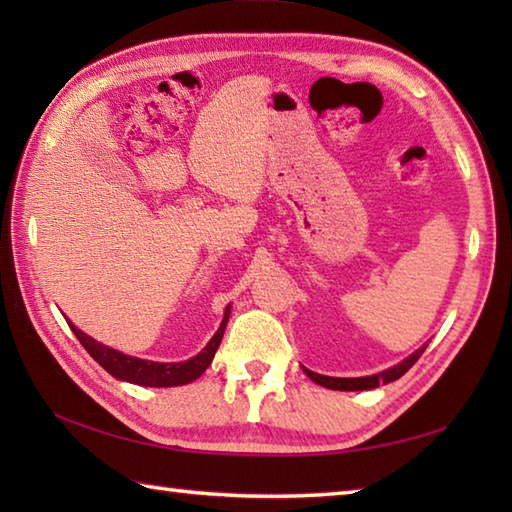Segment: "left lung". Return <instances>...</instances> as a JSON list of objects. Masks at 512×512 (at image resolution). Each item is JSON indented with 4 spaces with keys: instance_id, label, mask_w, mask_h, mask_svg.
<instances>
[{
    "instance_id": "obj_1",
    "label": "left lung",
    "mask_w": 512,
    "mask_h": 512,
    "mask_svg": "<svg viewBox=\"0 0 512 512\" xmlns=\"http://www.w3.org/2000/svg\"><path fill=\"white\" fill-rule=\"evenodd\" d=\"M422 345L420 350L413 352L409 358H405V361L385 369V372H378L374 376H361V378H334V376H323V374H317V372H310V369L303 367V372H306L310 376V380H314V383L321 385V387H328V389H339V391H363V389H376L380 385H387L391 383V380H398L402 374L409 372L411 365L418 361V358L422 356L424 352Z\"/></svg>"
}]
</instances>
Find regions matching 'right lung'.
Listing matches in <instances>:
<instances>
[{"label": "right lung", "mask_w": 512, "mask_h": 512, "mask_svg": "<svg viewBox=\"0 0 512 512\" xmlns=\"http://www.w3.org/2000/svg\"><path fill=\"white\" fill-rule=\"evenodd\" d=\"M228 317H231V306H226L220 328H217V332L213 334V339L206 343L204 350L198 356H193L189 361H182V363H156V361H145V358L127 356L123 352L114 350V347H107L99 341H94L92 336L81 332L70 321L68 323L76 339L81 341V345L88 350V354L105 369L107 374H112L118 380H127V383L143 385V387H178V385L191 383V380L200 378L206 372V367L211 365L217 347L222 343Z\"/></svg>", "instance_id": "1"}]
</instances>
